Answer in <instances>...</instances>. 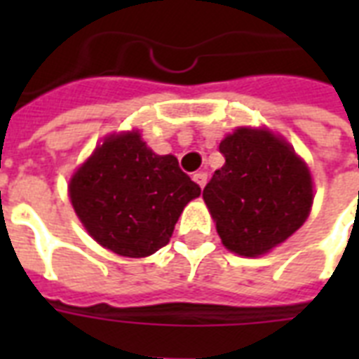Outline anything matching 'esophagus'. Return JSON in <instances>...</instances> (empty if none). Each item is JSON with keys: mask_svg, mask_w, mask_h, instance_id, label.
<instances>
[{"mask_svg": "<svg viewBox=\"0 0 359 359\" xmlns=\"http://www.w3.org/2000/svg\"><path fill=\"white\" fill-rule=\"evenodd\" d=\"M194 180H196L201 188H205V184H207V173H205V171H197V173H194Z\"/></svg>", "mask_w": 359, "mask_h": 359, "instance_id": "obj_1", "label": "esophagus"}]
</instances>
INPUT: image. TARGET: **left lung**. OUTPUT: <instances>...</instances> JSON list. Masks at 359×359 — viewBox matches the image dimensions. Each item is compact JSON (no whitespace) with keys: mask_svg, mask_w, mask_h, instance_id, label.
<instances>
[{"mask_svg":"<svg viewBox=\"0 0 359 359\" xmlns=\"http://www.w3.org/2000/svg\"><path fill=\"white\" fill-rule=\"evenodd\" d=\"M225 163L203 190L224 245L259 257L300 229L311 212L313 180L294 149L264 128H238L219 143Z\"/></svg>","mask_w":359,"mask_h":359,"instance_id":"8db88e82","label":"left lung"}]
</instances>
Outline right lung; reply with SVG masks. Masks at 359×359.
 <instances>
[{
    "label": "right lung",
    "instance_id": "obj_1",
    "mask_svg": "<svg viewBox=\"0 0 359 359\" xmlns=\"http://www.w3.org/2000/svg\"><path fill=\"white\" fill-rule=\"evenodd\" d=\"M69 196L87 233L123 257H149L168 244L201 188L173 154H154L137 130L109 135L78 168Z\"/></svg>",
    "mask_w": 359,
    "mask_h": 359
}]
</instances>
